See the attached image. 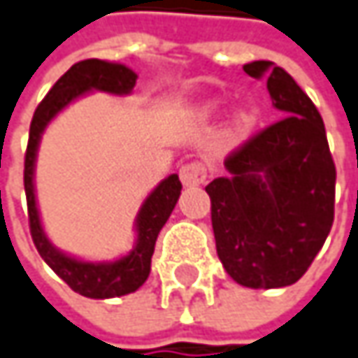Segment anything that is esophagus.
<instances>
[{"instance_id":"34e87169","label":"esophagus","mask_w":358,"mask_h":358,"mask_svg":"<svg viewBox=\"0 0 358 358\" xmlns=\"http://www.w3.org/2000/svg\"><path fill=\"white\" fill-rule=\"evenodd\" d=\"M180 180L186 186H199L207 180V166L203 162H190L180 168Z\"/></svg>"}]
</instances>
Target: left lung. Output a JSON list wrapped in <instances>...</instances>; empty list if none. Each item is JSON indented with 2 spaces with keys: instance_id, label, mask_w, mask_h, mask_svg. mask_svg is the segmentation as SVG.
Listing matches in <instances>:
<instances>
[{
  "instance_id": "1",
  "label": "left lung",
  "mask_w": 358,
  "mask_h": 358,
  "mask_svg": "<svg viewBox=\"0 0 358 358\" xmlns=\"http://www.w3.org/2000/svg\"><path fill=\"white\" fill-rule=\"evenodd\" d=\"M244 71L266 78L285 116L234 149L225 157L229 176L205 190L227 275L250 289H278L306 275L332 229L336 166L324 120L297 82L271 61Z\"/></svg>"
}]
</instances>
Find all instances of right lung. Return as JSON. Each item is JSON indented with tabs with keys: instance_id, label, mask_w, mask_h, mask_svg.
Here are the masks:
<instances>
[{
	"instance_id": "right-lung-1",
	"label": "right lung",
	"mask_w": 358,
	"mask_h": 358,
	"mask_svg": "<svg viewBox=\"0 0 358 358\" xmlns=\"http://www.w3.org/2000/svg\"><path fill=\"white\" fill-rule=\"evenodd\" d=\"M135 82H137V73L120 63H108L100 59L80 61L50 87L45 100L36 106L30 122V137L24 157V190H26L32 242L36 245L38 254L43 256V260L57 275L76 293L92 299L120 297L137 291L145 282L151 271V256L155 250L157 234L166 225L168 217L172 215L178 203L180 190H182L178 174H172L164 182H159V186L147 196L141 211L137 215V244L124 258L116 262H82L52 248L49 238L43 231L38 209H36V196H34L36 149L45 127L69 102H73L76 98H80L90 90L129 94L135 87Z\"/></svg>"
}]
</instances>
